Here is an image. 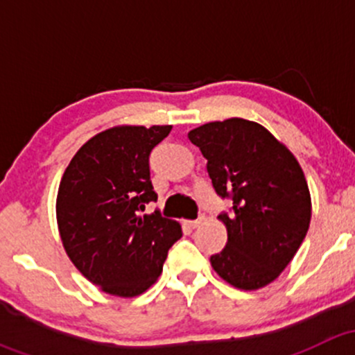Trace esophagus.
Returning a JSON list of instances; mask_svg holds the SVG:
<instances>
[{
    "instance_id": "1",
    "label": "esophagus",
    "mask_w": 355,
    "mask_h": 355,
    "mask_svg": "<svg viewBox=\"0 0 355 355\" xmlns=\"http://www.w3.org/2000/svg\"><path fill=\"white\" fill-rule=\"evenodd\" d=\"M202 221H204V218L200 216V218H198V220H194V221H187V227L189 228H198L199 225H202Z\"/></svg>"
}]
</instances>
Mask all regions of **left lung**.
<instances>
[{
    "label": "left lung",
    "instance_id": "obj_1",
    "mask_svg": "<svg viewBox=\"0 0 355 355\" xmlns=\"http://www.w3.org/2000/svg\"><path fill=\"white\" fill-rule=\"evenodd\" d=\"M189 141L207 159L216 194L234 200L232 213L218 216L228 241L211 266L235 288L266 287L309 230L311 194L299 161L263 125L244 118L200 125Z\"/></svg>",
    "mask_w": 355,
    "mask_h": 355
}]
</instances>
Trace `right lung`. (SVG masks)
<instances>
[{
	"label": "right lung",
	"mask_w": 355,
	"mask_h": 355,
	"mask_svg": "<svg viewBox=\"0 0 355 355\" xmlns=\"http://www.w3.org/2000/svg\"><path fill=\"white\" fill-rule=\"evenodd\" d=\"M171 125H118L89 139L71 157L56 196V221L73 266L116 297L146 292L182 237L178 221L141 214L156 200L149 155Z\"/></svg>",
	"instance_id": "obj_1"
}]
</instances>
